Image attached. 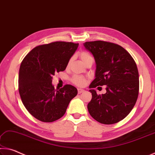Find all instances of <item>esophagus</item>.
Instances as JSON below:
<instances>
[{"label":"esophagus","instance_id":"obj_1","mask_svg":"<svg viewBox=\"0 0 155 155\" xmlns=\"http://www.w3.org/2000/svg\"><path fill=\"white\" fill-rule=\"evenodd\" d=\"M84 91V90L82 89V88H78V93H79V94H80V93H83Z\"/></svg>","mask_w":155,"mask_h":155}]
</instances>
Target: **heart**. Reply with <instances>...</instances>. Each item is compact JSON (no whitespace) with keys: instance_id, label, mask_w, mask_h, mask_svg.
I'll return each mask as SVG.
<instances>
[{"instance_id":"obj_1","label":"heart","mask_w":155,"mask_h":155,"mask_svg":"<svg viewBox=\"0 0 155 155\" xmlns=\"http://www.w3.org/2000/svg\"><path fill=\"white\" fill-rule=\"evenodd\" d=\"M80 58L84 64H86L87 62H88V61H93L92 56H91L86 51L81 52L80 54ZM71 61H72V59H71L69 61H68V66L70 65ZM71 80H72V82L74 84H75L76 86H78V87H83V86H84L86 84H87V82L86 78L80 75H74L72 78Z\"/></svg>"}]
</instances>
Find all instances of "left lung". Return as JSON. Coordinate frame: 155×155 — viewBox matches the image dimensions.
I'll list each match as a JSON object with an SVG mask.
<instances>
[{
  "instance_id": "8db88e82",
  "label": "left lung",
  "mask_w": 155,
  "mask_h": 155,
  "mask_svg": "<svg viewBox=\"0 0 155 155\" xmlns=\"http://www.w3.org/2000/svg\"><path fill=\"white\" fill-rule=\"evenodd\" d=\"M84 46L95 58V80L89 86L92 99L87 108L98 122L113 124L122 120L135 106L139 94V73L130 54L120 45L101 41ZM106 85L107 93L97 95L93 87ZM99 88V87H97Z\"/></svg>"
}]
</instances>
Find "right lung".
<instances>
[{
	"label": "right lung",
	"mask_w": 155,
	"mask_h": 155,
	"mask_svg": "<svg viewBox=\"0 0 155 155\" xmlns=\"http://www.w3.org/2000/svg\"><path fill=\"white\" fill-rule=\"evenodd\" d=\"M78 43L54 42L33 49L22 61L18 90L22 103L35 118L53 122L64 115L68 104L78 94L75 87L66 84L55 89L53 75L63 71L78 47Z\"/></svg>",
	"instance_id": "obj_1"
}]
</instances>
